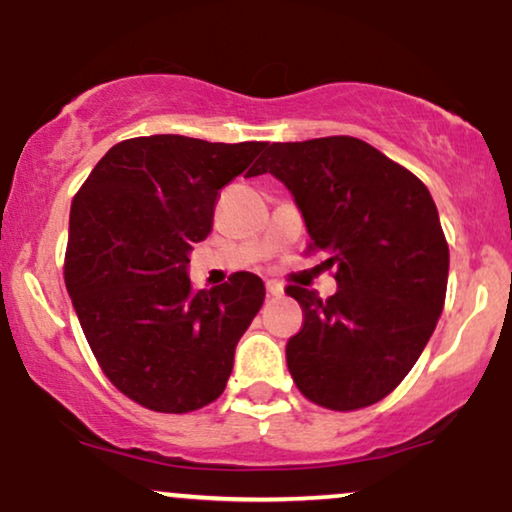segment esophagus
I'll use <instances>...</instances> for the list:
<instances>
[{
    "instance_id": "esophagus-1",
    "label": "esophagus",
    "mask_w": 512,
    "mask_h": 512,
    "mask_svg": "<svg viewBox=\"0 0 512 512\" xmlns=\"http://www.w3.org/2000/svg\"><path fill=\"white\" fill-rule=\"evenodd\" d=\"M281 293H284V286H281L279 281L269 279L267 281V296H281Z\"/></svg>"
}]
</instances>
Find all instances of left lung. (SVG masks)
<instances>
[{
	"label": "left lung",
	"instance_id": "1",
	"mask_svg": "<svg viewBox=\"0 0 512 512\" xmlns=\"http://www.w3.org/2000/svg\"><path fill=\"white\" fill-rule=\"evenodd\" d=\"M260 173L284 182L310 250L327 252L337 293L286 286L303 327L286 363L310 402L363 409L390 395L419 361L448 289L450 252L426 185L356 137L272 144Z\"/></svg>",
	"mask_w": 512,
	"mask_h": 512
}]
</instances>
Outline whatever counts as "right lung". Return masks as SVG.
<instances>
[{"instance_id":"1","label":"right lung","mask_w":512,"mask_h":512,"mask_svg":"<svg viewBox=\"0 0 512 512\" xmlns=\"http://www.w3.org/2000/svg\"><path fill=\"white\" fill-rule=\"evenodd\" d=\"M264 146L125 139L76 192L64 284L103 373L146 409L185 414L214 402L260 313V276L236 272L192 291L187 264L211 233L219 190L243 170L260 175Z\"/></svg>"}]
</instances>
